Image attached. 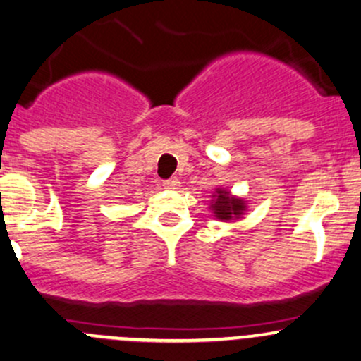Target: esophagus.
<instances>
[{
  "mask_svg": "<svg viewBox=\"0 0 361 361\" xmlns=\"http://www.w3.org/2000/svg\"><path fill=\"white\" fill-rule=\"evenodd\" d=\"M162 187L168 188V190H174V188L180 187V181H178L176 178H169V180L162 181Z\"/></svg>",
  "mask_w": 361,
  "mask_h": 361,
  "instance_id": "obj_1",
  "label": "esophagus"
}]
</instances>
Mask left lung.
<instances>
[{
  "instance_id": "8db88e82",
  "label": "left lung",
  "mask_w": 361,
  "mask_h": 361,
  "mask_svg": "<svg viewBox=\"0 0 361 361\" xmlns=\"http://www.w3.org/2000/svg\"><path fill=\"white\" fill-rule=\"evenodd\" d=\"M212 212L218 219H231L238 218L242 211H245L244 202L240 199H233L230 197V192L218 190V195H214V202H212Z\"/></svg>"
}]
</instances>
